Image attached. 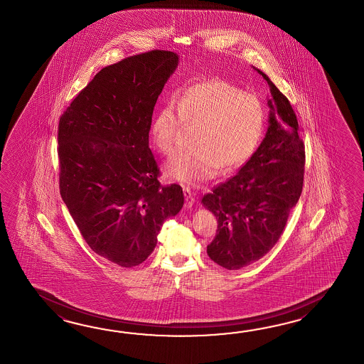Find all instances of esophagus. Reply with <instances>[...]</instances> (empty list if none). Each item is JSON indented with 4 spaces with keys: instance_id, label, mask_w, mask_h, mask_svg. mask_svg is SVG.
Wrapping results in <instances>:
<instances>
[{
    "instance_id": "1",
    "label": "esophagus",
    "mask_w": 364,
    "mask_h": 364,
    "mask_svg": "<svg viewBox=\"0 0 364 364\" xmlns=\"http://www.w3.org/2000/svg\"><path fill=\"white\" fill-rule=\"evenodd\" d=\"M183 195H185L186 208H193V203H195V196H193V193H191V190L188 187L183 188Z\"/></svg>"
}]
</instances>
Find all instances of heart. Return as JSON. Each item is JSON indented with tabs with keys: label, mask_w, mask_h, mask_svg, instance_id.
Returning <instances> with one entry per match:
<instances>
[{
	"label": "heart",
	"mask_w": 364,
	"mask_h": 364,
	"mask_svg": "<svg viewBox=\"0 0 364 364\" xmlns=\"http://www.w3.org/2000/svg\"><path fill=\"white\" fill-rule=\"evenodd\" d=\"M187 127H196L193 151L171 159L166 173L186 186L215 178L220 168L235 171L255 152L263 138L265 112L262 102L225 80H204L188 85L174 99H165L156 112L151 134L156 148L174 155Z\"/></svg>",
	"instance_id": "1"
}]
</instances>
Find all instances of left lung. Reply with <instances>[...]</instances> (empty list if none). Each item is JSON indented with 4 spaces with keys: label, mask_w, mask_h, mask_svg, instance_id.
I'll return each mask as SVG.
<instances>
[{
    "label": "left lung",
    "mask_w": 364,
    "mask_h": 364,
    "mask_svg": "<svg viewBox=\"0 0 364 364\" xmlns=\"http://www.w3.org/2000/svg\"><path fill=\"white\" fill-rule=\"evenodd\" d=\"M255 70L269 85L268 130L240 171L201 199L217 218L207 252L229 271L255 263L277 243L302 193L304 144L294 110L268 75Z\"/></svg>",
    "instance_id": "obj_1"
}]
</instances>
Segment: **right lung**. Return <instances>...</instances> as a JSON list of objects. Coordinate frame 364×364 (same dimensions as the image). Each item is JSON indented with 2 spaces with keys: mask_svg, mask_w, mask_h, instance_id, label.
Instances as JSON below:
<instances>
[{
  "mask_svg": "<svg viewBox=\"0 0 364 364\" xmlns=\"http://www.w3.org/2000/svg\"><path fill=\"white\" fill-rule=\"evenodd\" d=\"M152 50L101 69L60 118V193L97 255L124 268L143 263L164 221L183 207L179 185L161 186L149 149L152 114L178 66Z\"/></svg>",
  "mask_w": 364,
  "mask_h": 364,
  "instance_id": "add662e5",
  "label": "right lung"
}]
</instances>
